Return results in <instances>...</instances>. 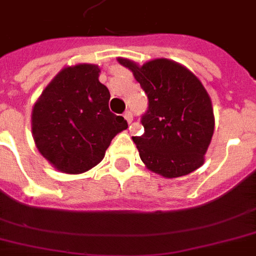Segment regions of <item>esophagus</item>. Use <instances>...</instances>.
<instances>
[{
  "label": "esophagus",
  "mask_w": 256,
  "mask_h": 256,
  "mask_svg": "<svg viewBox=\"0 0 256 256\" xmlns=\"http://www.w3.org/2000/svg\"><path fill=\"white\" fill-rule=\"evenodd\" d=\"M124 120H126V122H128V124H132V112H126L124 114Z\"/></svg>",
  "instance_id": "obj_1"
}]
</instances>
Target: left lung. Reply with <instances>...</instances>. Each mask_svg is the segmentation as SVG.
<instances>
[{"mask_svg": "<svg viewBox=\"0 0 256 256\" xmlns=\"http://www.w3.org/2000/svg\"><path fill=\"white\" fill-rule=\"evenodd\" d=\"M116 61L148 94L144 136H132L144 166L164 178H178L200 168L215 126L211 98L202 82L168 58L144 65L122 57Z\"/></svg>", "mask_w": 256, "mask_h": 256, "instance_id": "left-lung-1", "label": "left lung"}]
</instances>
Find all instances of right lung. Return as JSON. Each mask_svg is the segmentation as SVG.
<instances>
[{"label": "right lung", "instance_id": "obj_1", "mask_svg": "<svg viewBox=\"0 0 256 256\" xmlns=\"http://www.w3.org/2000/svg\"><path fill=\"white\" fill-rule=\"evenodd\" d=\"M92 64L66 66L48 84L32 110V134L56 170L82 174L104 160L112 140L128 128L108 108L110 92Z\"/></svg>", "mask_w": 256, "mask_h": 256}]
</instances>
